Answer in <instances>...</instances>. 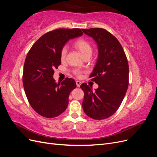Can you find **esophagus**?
<instances>
[{
	"instance_id": "obj_1",
	"label": "esophagus",
	"mask_w": 157,
	"mask_h": 157,
	"mask_svg": "<svg viewBox=\"0 0 157 157\" xmlns=\"http://www.w3.org/2000/svg\"><path fill=\"white\" fill-rule=\"evenodd\" d=\"M76 84H77V87H80V85H81V84H82V82H81V81H79V80H77V81H76Z\"/></svg>"
}]
</instances>
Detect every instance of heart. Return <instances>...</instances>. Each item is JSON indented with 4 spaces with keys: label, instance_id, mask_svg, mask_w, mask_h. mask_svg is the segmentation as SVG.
<instances>
[{
    "label": "heart",
    "instance_id": "heart-1",
    "mask_svg": "<svg viewBox=\"0 0 157 157\" xmlns=\"http://www.w3.org/2000/svg\"><path fill=\"white\" fill-rule=\"evenodd\" d=\"M75 48H77L80 52V54H82L83 57L88 56V55H91L92 54V46L90 44L89 42L84 40V39H80L77 41H76L75 43ZM67 50L66 47H63L61 51V60H63L65 58L66 54H67ZM75 73L76 75H77L78 77L80 76V73L78 70H76L75 71Z\"/></svg>",
    "mask_w": 157,
    "mask_h": 157
}]
</instances>
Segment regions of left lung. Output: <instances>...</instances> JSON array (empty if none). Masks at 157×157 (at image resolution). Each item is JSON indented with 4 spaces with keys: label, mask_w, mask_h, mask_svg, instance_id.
<instances>
[{
    "label": "left lung",
    "mask_w": 157,
    "mask_h": 157,
    "mask_svg": "<svg viewBox=\"0 0 157 157\" xmlns=\"http://www.w3.org/2000/svg\"><path fill=\"white\" fill-rule=\"evenodd\" d=\"M98 46V56L90 78L98 84L93 91L86 83L80 88L84 92L82 108L89 117L103 120L117 111L128 87L129 67L121 44L117 38L101 28L82 29Z\"/></svg>",
    "instance_id": "1"
}]
</instances>
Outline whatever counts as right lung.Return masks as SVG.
Segmentation results:
<instances>
[{"mask_svg":"<svg viewBox=\"0 0 157 157\" xmlns=\"http://www.w3.org/2000/svg\"><path fill=\"white\" fill-rule=\"evenodd\" d=\"M80 29H58L38 39L28 52L23 66V84L31 106L46 118L59 116L67 109L69 96L77 87L75 80L55 82L54 69L61 64V51L70 40L82 36Z\"/></svg>","mask_w":157,"mask_h":157,"instance_id":"obj_1","label":"right lung"}]
</instances>
